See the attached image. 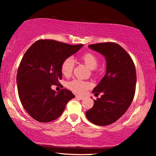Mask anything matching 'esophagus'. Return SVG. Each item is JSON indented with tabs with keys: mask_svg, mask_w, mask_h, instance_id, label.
<instances>
[{
	"mask_svg": "<svg viewBox=\"0 0 156 156\" xmlns=\"http://www.w3.org/2000/svg\"><path fill=\"white\" fill-rule=\"evenodd\" d=\"M76 97L78 99H83L85 98L84 96H80V95H76Z\"/></svg>",
	"mask_w": 156,
	"mask_h": 156,
	"instance_id": "obj_1",
	"label": "esophagus"
}]
</instances>
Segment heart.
Masks as SVG:
<instances>
[{"label": "heart", "mask_w": 156, "mask_h": 156, "mask_svg": "<svg viewBox=\"0 0 156 156\" xmlns=\"http://www.w3.org/2000/svg\"><path fill=\"white\" fill-rule=\"evenodd\" d=\"M80 59L88 68L91 70L96 69L99 64V59L96 55L92 52L84 53L80 57ZM74 62L72 58L68 57L62 62L61 65L62 73L65 76H69L73 72ZM91 87V84L85 81L80 80H73L68 83V87L71 91L78 94H83L87 89Z\"/></svg>", "instance_id": "heart-1"}]
</instances>
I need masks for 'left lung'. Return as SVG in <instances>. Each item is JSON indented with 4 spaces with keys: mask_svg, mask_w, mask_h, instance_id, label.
Listing matches in <instances>:
<instances>
[{
    "mask_svg": "<svg viewBox=\"0 0 156 156\" xmlns=\"http://www.w3.org/2000/svg\"><path fill=\"white\" fill-rule=\"evenodd\" d=\"M88 48L105 57L106 74L92 90L102 93L94 100V106L86 111V117L93 124L105 126L118 120L126 112L135 93L136 75L132 58L118 44H92Z\"/></svg>",
    "mask_w": 156,
    "mask_h": 156,
    "instance_id": "1",
    "label": "left lung"
}]
</instances>
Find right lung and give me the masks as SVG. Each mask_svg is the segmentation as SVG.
<instances>
[{"label": "right lung", "mask_w": 156, "mask_h": 156, "mask_svg": "<svg viewBox=\"0 0 156 156\" xmlns=\"http://www.w3.org/2000/svg\"><path fill=\"white\" fill-rule=\"evenodd\" d=\"M82 47V44L39 40L28 49L18 68L17 84L21 103L34 119L41 122L57 119L75 97L70 90L56 92L52 87L62 78V62Z\"/></svg>", "instance_id": "obj_1"}]
</instances>
